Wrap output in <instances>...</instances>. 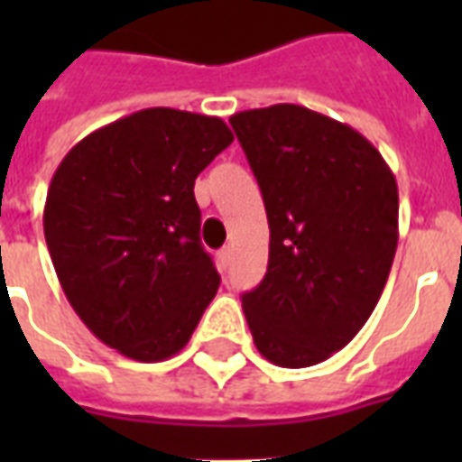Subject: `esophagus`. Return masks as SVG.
<instances>
[{
  "instance_id": "obj_1",
  "label": "esophagus",
  "mask_w": 462,
  "mask_h": 462,
  "mask_svg": "<svg viewBox=\"0 0 462 462\" xmlns=\"http://www.w3.org/2000/svg\"><path fill=\"white\" fill-rule=\"evenodd\" d=\"M230 261H232L230 246H225V249H220V252H217V266H220V271H225V268L230 266Z\"/></svg>"
}]
</instances>
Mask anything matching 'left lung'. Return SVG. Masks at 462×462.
Instances as JSON below:
<instances>
[{"mask_svg":"<svg viewBox=\"0 0 462 462\" xmlns=\"http://www.w3.org/2000/svg\"><path fill=\"white\" fill-rule=\"evenodd\" d=\"M266 203L268 271L242 295L256 350L278 366L328 359L379 302L398 246V184L352 126L302 105L232 115Z\"/></svg>","mask_w":462,"mask_h":462,"instance_id":"8db88e82","label":"left lung"}]
</instances>
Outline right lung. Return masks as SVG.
<instances>
[{"label":"right lung","instance_id":"obj_1","mask_svg":"<svg viewBox=\"0 0 462 462\" xmlns=\"http://www.w3.org/2000/svg\"><path fill=\"white\" fill-rule=\"evenodd\" d=\"M220 117L148 107L76 143L47 189L45 242L69 304L136 362L177 355L216 297L194 181L232 143Z\"/></svg>","mask_w":462,"mask_h":462}]
</instances>
